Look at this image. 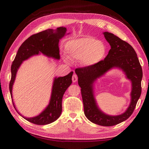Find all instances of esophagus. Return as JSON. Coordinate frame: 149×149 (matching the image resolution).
Segmentation results:
<instances>
[{
    "mask_svg": "<svg viewBox=\"0 0 149 149\" xmlns=\"http://www.w3.org/2000/svg\"><path fill=\"white\" fill-rule=\"evenodd\" d=\"M72 81L74 82V83H75V82H76V81H77V75H75V74L73 75V76H72Z\"/></svg>",
    "mask_w": 149,
    "mask_h": 149,
    "instance_id": "esophagus-1",
    "label": "esophagus"
}]
</instances>
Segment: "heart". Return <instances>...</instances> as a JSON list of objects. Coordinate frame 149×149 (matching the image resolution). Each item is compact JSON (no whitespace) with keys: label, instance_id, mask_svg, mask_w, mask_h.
<instances>
[{"label":"heart","instance_id":"1","mask_svg":"<svg viewBox=\"0 0 149 149\" xmlns=\"http://www.w3.org/2000/svg\"><path fill=\"white\" fill-rule=\"evenodd\" d=\"M65 49L68 58L81 61L82 65L88 67L98 64L106 54V47L103 42L90 37L69 41Z\"/></svg>","mask_w":149,"mask_h":149}]
</instances>
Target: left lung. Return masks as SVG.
Wrapping results in <instances>:
<instances>
[{"label": "left lung", "mask_w": 149, "mask_h": 149, "mask_svg": "<svg viewBox=\"0 0 149 149\" xmlns=\"http://www.w3.org/2000/svg\"><path fill=\"white\" fill-rule=\"evenodd\" d=\"M103 34L111 46L105 59L93 66L76 68L75 72L81 88L85 116L95 124L113 126L125 121L133 113L141 95L143 72L136 53L131 45L112 33L104 32ZM113 68L122 69L132 83L130 105L124 113L117 116L103 113L97 107L93 95L94 82Z\"/></svg>", "instance_id": "left-lung-1"}]
</instances>
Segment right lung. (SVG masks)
<instances>
[{
    "mask_svg": "<svg viewBox=\"0 0 149 149\" xmlns=\"http://www.w3.org/2000/svg\"><path fill=\"white\" fill-rule=\"evenodd\" d=\"M66 32V28L63 27L57 28L56 30L49 29L31 36L22 44L11 65V78L9 83V91L11 98H13V85L17 72L22 62L31 56L40 53L49 58L59 59V42L65 35ZM72 75L73 72H71L66 76L54 78L50 102L45 109L39 115L32 118L21 116L27 121L36 125H47L56 121L61 115L63 96L72 83ZM13 104L15 108L13 101Z\"/></svg>",
    "mask_w": 149,
    "mask_h": 149,
    "instance_id": "1",
    "label": "right lung"
}]
</instances>
